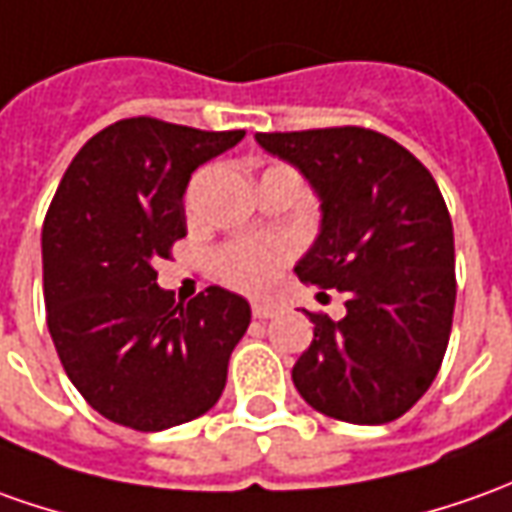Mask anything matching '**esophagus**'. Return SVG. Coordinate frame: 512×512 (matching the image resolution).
I'll use <instances>...</instances> for the list:
<instances>
[{
  "label": "esophagus",
  "instance_id": "obj_1",
  "mask_svg": "<svg viewBox=\"0 0 512 512\" xmlns=\"http://www.w3.org/2000/svg\"><path fill=\"white\" fill-rule=\"evenodd\" d=\"M274 314H277V305H274V302H263V300L252 302V316H255V319H269V316Z\"/></svg>",
  "mask_w": 512,
  "mask_h": 512
}]
</instances>
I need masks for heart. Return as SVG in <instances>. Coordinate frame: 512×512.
Returning a JSON list of instances; mask_svg holds the SVG:
<instances>
[{
  "label": "heart",
  "instance_id": "heart-1",
  "mask_svg": "<svg viewBox=\"0 0 512 512\" xmlns=\"http://www.w3.org/2000/svg\"><path fill=\"white\" fill-rule=\"evenodd\" d=\"M288 257H291V246L283 238H241V241L224 243L215 252V271L232 288L260 294L274 283L277 271L283 263H288Z\"/></svg>",
  "mask_w": 512,
  "mask_h": 512
}]
</instances>
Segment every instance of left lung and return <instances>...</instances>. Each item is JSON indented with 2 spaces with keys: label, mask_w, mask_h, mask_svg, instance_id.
<instances>
[{
  "label": "left lung",
  "mask_w": 512,
  "mask_h": 512,
  "mask_svg": "<svg viewBox=\"0 0 512 512\" xmlns=\"http://www.w3.org/2000/svg\"><path fill=\"white\" fill-rule=\"evenodd\" d=\"M322 198V232L297 277L336 288L347 314L308 311L314 342L291 378L322 415L381 426L415 406L446 356L457 274L454 229L426 165L370 128L257 134Z\"/></svg>",
  "instance_id": "obj_1"
}]
</instances>
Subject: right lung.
<instances>
[{
	"mask_svg": "<svg viewBox=\"0 0 512 512\" xmlns=\"http://www.w3.org/2000/svg\"><path fill=\"white\" fill-rule=\"evenodd\" d=\"M243 134L128 117L83 145L52 196L47 328L69 381L111 423L170 429L210 412L227 387L249 302L210 285L176 305L154 263L187 235L190 173Z\"/></svg>",
	"mask_w": 512,
	"mask_h": 512,
	"instance_id": "right-lung-1",
	"label": "right lung"
}]
</instances>
